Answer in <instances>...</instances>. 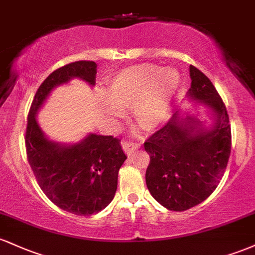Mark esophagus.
I'll return each mask as SVG.
<instances>
[{
    "label": "esophagus",
    "mask_w": 255,
    "mask_h": 255,
    "mask_svg": "<svg viewBox=\"0 0 255 255\" xmlns=\"http://www.w3.org/2000/svg\"><path fill=\"white\" fill-rule=\"evenodd\" d=\"M122 147H124V150L126 153L128 154V156H130L131 153H134V151L137 150V148L140 147L139 144H135V142H128V141H124L122 142Z\"/></svg>",
    "instance_id": "34e87169"
}]
</instances>
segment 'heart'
<instances>
[{"instance_id": "heart-1", "label": "heart", "mask_w": 255, "mask_h": 255, "mask_svg": "<svg viewBox=\"0 0 255 255\" xmlns=\"http://www.w3.org/2000/svg\"><path fill=\"white\" fill-rule=\"evenodd\" d=\"M180 83L178 73L152 63L129 67L109 83L104 109L113 119L133 108V119L142 129L156 130L168 116Z\"/></svg>"}]
</instances>
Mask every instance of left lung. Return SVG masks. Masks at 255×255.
Returning a JSON list of instances; mask_svg holds the SVG:
<instances>
[{
  "label": "left lung",
  "mask_w": 255,
  "mask_h": 255,
  "mask_svg": "<svg viewBox=\"0 0 255 255\" xmlns=\"http://www.w3.org/2000/svg\"><path fill=\"white\" fill-rule=\"evenodd\" d=\"M189 75L192 84L187 97L203 108L207 127L188 130L182 125V113L177 111L144 144L150 154L145 176L148 191L171 211H186L212 194L231 151L229 115L221 96L194 66H189Z\"/></svg>",
  "instance_id": "1"
}]
</instances>
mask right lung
Instances as JSON below:
<instances>
[{"label": "right lung", "mask_w": 255, "mask_h": 255, "mask_svg": "<svg viewBox=\"0 0 255 255\" xmlns=\"http://www.w3.org/2000/svg\"><path fill=\"white\" fill-rule=\"evenodd\" d=\"M96 68L93 61H77L52 72L34 95L25 134L28 163L44 194L77 216L98 213L115 197L119 170L127 159L121 140L91 133L77 144H58L44 135L36 115L58 85L79 78L93 86Z\"/></svg>", "instance_id": "1"}]
</instances>
